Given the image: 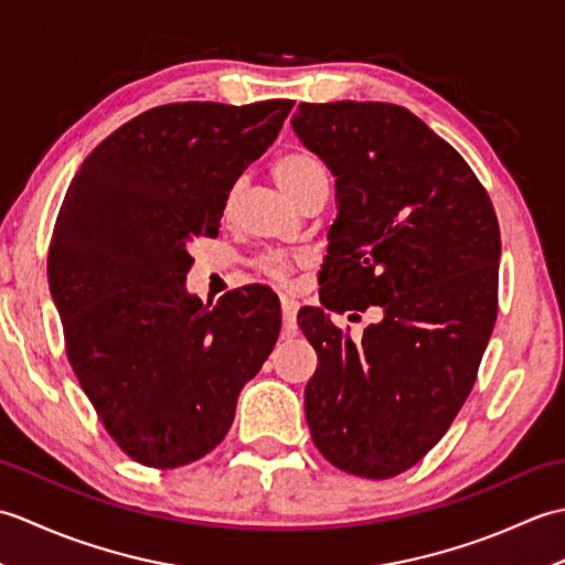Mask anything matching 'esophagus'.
<instances>
[{
  "label": "esophagus",
  "mask_w": 565,
  "mask_h": 565,
  "mask_svg": "<svg viewBox=\"0 0 565 565\" xmlns=\"http://www.w3.org/2000/svg\"><path fill=\"white\" fill-rule=\"evenodd\" d=\"M296 313H298V303L294 298H281V320H284L286 334L296 332Z\"/></svg>",
  "instance_id": "34e87169"
}]
</instances>
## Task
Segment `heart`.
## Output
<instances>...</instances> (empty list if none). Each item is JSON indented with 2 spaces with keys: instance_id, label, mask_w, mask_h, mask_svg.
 Masks as SVG:
<instances>
[{
  "instance_id": "obj_1",
  "label": "heart",
  "mask_w": 565,
  "mask_h": 565,
  "mask_svg": "<svg viewBox=\"0 0 565 565\" xmlns=\"http://www.w3.org/2000/svg\"><path fill=\"white\" fill-rule=\"evenodd\" d=\"M271 174L276 179L286 194H289L296 203H301L306 194H310L316 186H328V170L322 160L316 152H310L306 148H291L281 152L279 158L271 162ZM237 201V186L227 191L225 203H223V213L231 215ZM257 269L271 279L274 284H291V274H294V259L281 255V252H269L257 262Z\"/></svg>"
}]
</instances>
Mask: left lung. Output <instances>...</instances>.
Instances as JSON below:
<instances>
[{"label": "left lung", "mask_w": 565, "mask_h": 565, "mask_svg": "<svg viewBox=\"0 0 565 565\" xmlns=\"http://www.w3.org/2000/svg\"><path fill=\"white\" fill-rule=\"evenodd\" d=\"M291 124L338 177L320 303L381 313L362 340L322 308L298 313L318 352L306 419L332 466L383 481L435 447L473 388L498 318V215L461 154L403 106L298 104Z\"/></svg>", "instance_id": "8db88e82"}]
</instances>
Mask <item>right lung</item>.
Listing matches in <instances>:
<instances>
[{
	"instance_id": "add662e5",
	"label": "right lung",
	"mask_w": 565,
	"mask_h": 565,
	"mask_svg": "<svg viewBox=\"0 0 565 565\" xmlns=\"http://www.w3.org/2000/svg\"><path fill=\"white\" fill-rule=\"evenodd\" d=\"M291 109V99L154 106L89 152L60 206L47 284L70 366L142 466H186L218 447L279 338L267 286L203 306L184 279L186 245L218 235L227 191Z\"/></svg>"
}]
</instances>
